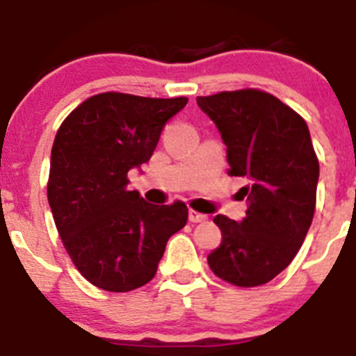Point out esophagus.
<instances>
[{"instance_id":"34e87169","label":"esophagus","mask_w":356,"mask_h":356,"mask_svg":"<svg viewBox=\"0 0 356 356\" xmlns=\"http://www.w3.org/2000/svg\"><path fill=\"white\" fill-rule=\"evenodd\" d=\"M188 220H191L192 223H199L208 220V216H206L204 213H199V211H194V209H191V211H188Z\"/></svg>"}]
</instances>
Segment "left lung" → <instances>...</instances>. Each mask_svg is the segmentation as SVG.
Instances as JSON below:
<instances>
[{
  "label": "left lung",
  "instance_id": "left-lung-1",
  "mask_svg": "<svg viewBox=\"0 0 356 356\" xmlns=\"http://www.w3.org/2000/svg\"><path fill=\"white\" fill-rule=\"evenodd\" d=\"M227 147L229 175L245 176L241 222L216 215L222 245L213 273L236 286H259L282 273L313 222L320 164L302 117L277 97L246 89L197 97Z\"/></svg>",
  "mask_w": 356,
  "mask_h": 356
}]
</instances>
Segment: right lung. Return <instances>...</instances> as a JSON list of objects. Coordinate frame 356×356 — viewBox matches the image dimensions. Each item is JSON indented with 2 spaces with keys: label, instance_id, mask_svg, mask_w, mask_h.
I'll list each match as a JSON object with an SVG mask.
<instances>
[{
  "label": "right lung",
  "instance_id": "obj_1",
  "mask_svg": "<svg viewBox=\"0 0 356 356\" xmlns=\"http://www.w3.org/2000/svg\"><path fill=\"white\" fill-rule=\"evenodd\" d=\"M187 101L97 94L57 131L47 197L67 255L97 289L147 285L168 239L187 223L184 202L150 204L127 188V172L150 161L165 122Z\"/></svg>",
  "mask_w": 356,
  "mask_h": 356
}]
</instances>
